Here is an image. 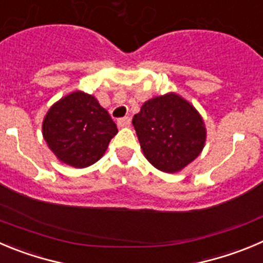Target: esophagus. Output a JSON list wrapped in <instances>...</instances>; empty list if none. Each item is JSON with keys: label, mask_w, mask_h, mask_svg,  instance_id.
Returning <instances> with one entry per match:
<instances>
[{"label": "esophagus", "mask_w": 263, "mask_h": 263, "mask_svg": "<svg viewBox=\"0 0 263 263\" xmlns=\"http://www.w3.org/2000/svg\"><path fill=\"white\" fill-rule=\"evenodd\" d=\"M118 127H128L129 124H131V119H129V117H123V118H120V119H118L117 122Z\"/></svg>", "instance_id": "34e87169"}]
</instances>
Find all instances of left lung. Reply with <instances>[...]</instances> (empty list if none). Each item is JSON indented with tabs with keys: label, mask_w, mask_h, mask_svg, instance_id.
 <instances>
[{
	"label": "left lung",
	"mask_w": 263,
	"mask_h": 263,
	"mask_svg": "<svg viewBox=\"0 0 263 263\" xmlns=\"http://www.w3.org/2000/svg\"><path fill=\"white\" fill-rule=\"evenodd\" d=\"M132 124L146 159L163 173H176L185 167L205 144L202 118L175 93L146 101Z\"/></svg>",
	"instance_id": "1"
}]
</instances>
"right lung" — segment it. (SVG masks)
<instances>
[{
  "label": "right lung",
  "mask_w": 263,
  "mask_h": 263,
  "mask_svg": "<svg viewBox=\"0 0 263 263\" xmlns=\"http://www.w3.org/2000/svg\"><path fill=\"white\" fill-rule=\"evenodd\" d=\"M117 124L93 96L73 92L54 104L43 123V135L60 161L88 167L104 156Z\"/></svg>",
  "instance_id": "add662e5"
}]
</instances>
